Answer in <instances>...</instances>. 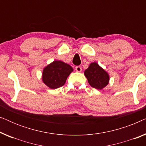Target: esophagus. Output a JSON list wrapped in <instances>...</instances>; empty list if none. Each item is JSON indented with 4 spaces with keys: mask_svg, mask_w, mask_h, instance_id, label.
<instances>
[{
    "mask_svg": "<svg viewBox=\"0 0 146 146\" xmlns=\"http://www.w3.org/2000/svg\"><path fill=\"white\" fill-rule=\"evenodd\" d=\"M76 70L78 72H80L82 71V68L80 66H76Z\"/></svg>",
    "mask_w": 146,
    "mask_h": 146,
    "instance_id": "esophagus-1",
    "label": "esophagus"
}]
</instances>
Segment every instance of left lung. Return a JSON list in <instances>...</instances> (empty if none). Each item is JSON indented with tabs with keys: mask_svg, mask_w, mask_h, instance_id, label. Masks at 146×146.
<instances>
[{
	"mask_svg": "<svg viewBox=\"0 0 146 146\" xmlns=\"http://www.w3.org/2000/svg\"><path fill=\"white\" fill-rule=\"evenodd\" d=\"M84 75L92 87L102 90L109 82V75L96 62H92L84 71Z\"/></svg>",
	"mask_w": 146,
	"mask_h": 146,
	"instance_id": "obj_1",
	"label": "left lung"
}]
</instances>
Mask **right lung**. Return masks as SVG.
<instances>
[{
  "label": "right lung",
  "instance_id": "add662e5",
  "mask_svg": "<svg viewBox=\"0 0 146 146\" xmlns=\"http://www.w3.org/2000/svg\"><path fill=\"white\" fill-rule=\"evenodd\" d=\"M73 68L60 60H55L44 68L42 73L43 82L51 89H56L64 84Z\"/></svg>",
  "mask_w": 146,
  "mask_h": 146
}]
</instances>
